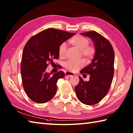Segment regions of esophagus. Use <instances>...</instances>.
Here are the masks:
<instances>
[{"instance_id":"1","label":"esophagus","mask_w":133,"mask_h":133,"mask_svg":"<svg viewBox=\"0 0 133 133\" xmlns=\"http://www.w3.org/2000/svg\"><path fill=\"white\" fill-rule=\"evenodd\" d=\"M65 75L67 76H69V77H72V76L74 75V73L69 72V71H66L65 72Z\"/></svg>"}]
</instances>
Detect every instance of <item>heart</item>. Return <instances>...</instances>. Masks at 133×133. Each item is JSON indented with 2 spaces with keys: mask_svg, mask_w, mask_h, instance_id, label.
<instances>
[{
  "mask_svg": "<svg viewBox=\"0 0 133 133\" xmlns=\"http://www.w3.org/2000/svg\"><path fill=\"white\" fill-rule=\"evenodd\" d=\"M70 44L80 50L81 55L87 59V61L91 60L93 58L95 53V49L92 45H89V39L81 35H76L72 37L69 41ZM66 46L64 43H61L58 47V54L60 57L62 58L65 55ZM85 62L83 60L78 61H69L65 62L64 66L67 70L70 71H77L82 67H83Z\"/></svg>",
  "mask_w": 133,
  "mask_h": 133,
  "instance_id": "heart-1",
  "label": "heart"
}]
</instances>
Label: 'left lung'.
Returning a JSON list of instances; mask_svg holds the SVG:
<instances>
[{"label":"left lung","instance_id":"left-lung-1","mask_svg":"<svg viewBox=\"0 0 133 133\" xmlns=\"http://www.w3.org/2000/svg\"><path fill=\"white\" fill-rule=\"evenodd\" d=\"M81 34L91 39L95 53L91 63L81 71V74L90 75L89 81L84 82L79 77V83L75 91L82 103L93 105L105 97L111 86L114 72V51L110 42L99 33L92 31Z\"/></svg>","mask_w":133,"mask_h":133}]
</instances>
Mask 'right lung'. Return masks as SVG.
Listing matches in <instances>:
<instances>
[{
	"label": "right lung",
	"instance_id": "right-lung-1",
	"mask_svg": "<svg viewBox=\"0 0 133 133\" xmlns=\"http://www.w3.org/2000/svg\"><path fill=\"white\" fill-rule=\"evenodd\" d=\"M74 35L48 29L34 35L26 43L22 54L21 76L24 91L32 101L44 103L54 97L57 81L65 74L60 71L51 75L46 70L53 59H58L59 45Z\"/></svg>",
	"mask_w": 133,
	"mask_h": 133
}]
</instances>
